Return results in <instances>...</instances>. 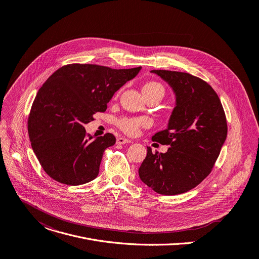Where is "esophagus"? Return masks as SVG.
<instances>
[{
    "label": "esophagus",
    "mask_w": 259,
    "mask_h": 259,
    "mask_svg": "<svg viewBox=\"0 0 259 259\" xmlns=\"http://www.w3.org/2000/svg\"><path fill=\"white\" fill-rule=\"evenodd\" d=\"M131 140L125 137H119L116 139V144L117 145H125V144H130Z\"/></svg>",
    "instance_id": "esophagus-1"
}]
</instances>
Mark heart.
<instances>
[{
    "mask_svg": "<svg viewBox=\"0 0 259 259\" xmlns=\"http://www.w3.org/2000/svg\"><path fill=\"white\" fill-rule=\"evenodd\" d=\"M143 91H157L164 95V88L158 82H149L144 87ZM150 121L147 117H124L119 121V126L122 130L130 135L136 134L142 127H147Z\"/></svg>",
    "mask_w": 259,
    "mask_h": 259,
    "instance_id": "b5f03b06",
    "label": "heart"
}]
</instances>
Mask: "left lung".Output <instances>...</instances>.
Masks as SVG:
<instances>
[{"instance_id": "8db88e82", "label": "left lung", "mask_w": 259, "mask_h": 259, "mask_svg": "<svg viewBox=\"0 0 259 259\" xmlns=\"http://www.w3.org/2000/svg\"><path fill=\"white\" fill-rule=\"evenodd\" d=\"M151 72L172 89L176 105L167 128L152 137L169 149L163 154L148 147L139 178L159 194H182L200 184L213 168L227 136L226 116L216 92L204 80L168 70Z\"/></svg>"}]
</instances>
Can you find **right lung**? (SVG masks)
Here are the masks:
<instances>
[{"mask_svg": "<svg viewBox=\"0 0 259 259\" xmlns=\"http://www.w3.org/2000/svg\"><path fill=\"white\" fill-rule=\"evenodd\" d=\"M140 69L70 64L43 83L31 108L28 131L32 149L52 179L77 186L97 178L103 152L115 144V137L106 133L94 139L87 136L84 125L106 110L114 93Z\"/></svg>", "mask_w": 259, "mask_h": 259, "instance_id": "add662e5", "label": "right lung"}]
</instances>
